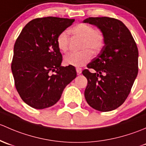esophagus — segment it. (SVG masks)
<instances>
[{"instance_id": "1", "label": "esophagus", "mask_w": 146, "mask_h": 146, "mask_svg": "<svg viewBox=\"0 0 146 146\" xmlns=\"http://www.w3.org/2000/svg\"><path fill=\"white\" fill-rule=\"evenodd\" d=\"M76 72H77V74H79L82 73V69H81L80 67H76Z\"/></svg>"}]
</instances>
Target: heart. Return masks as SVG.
Listing matches in <instances>:
<instances>
[{"instance_id":"b5f03b06","label":"heart","mask_w":146,"mask_h":146,"mask_svg":"<svg viewBox=\"0 0 146 146\" xmlns=\"http://www.w3.org/2000/svg\"><path fill=\"white\" fill-rule=\"evenodd\" d=\"M75 36L83 38L80 52H72L67 54L64 58V64L74 67H81L91 60L92 50L97 53L104 45L105 35L98 29H94L92 25L86 23H79L70 29ZM69 36L67 31H62L57 37V45L62 52H66L69 48Z\"/></svg>"}]
</instances>
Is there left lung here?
I'll return each instance as SVG.
<instances>
[{
  "label": "left lung",
  "mask_w": 146,
  "mask_h": 146,
  "mask_svg": "<svg viewBox=\"0 0 146 146\" xmlns=\"http://www.w3.org/2000/svg\"><path fill=\"white\" fill-rule=\"evenodd\" d=\"M84 22L98 27L105 35V46L82 74L88 80L84 96L90 106L101 112L124 103L139 72V50L128 28L112 17H88Z\"/></svg>",
  "instance_id": "8db88e82"
}]
</instances>
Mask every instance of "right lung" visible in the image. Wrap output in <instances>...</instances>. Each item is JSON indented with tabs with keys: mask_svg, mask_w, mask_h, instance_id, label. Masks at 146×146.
<instances>
[{
	"mask_svg": "<svg viewBox=\"0 0 146 146\" xmlns=\"http://www.w3.org/2000/svg\"><path fill=\"white\" fill-rule=\"evenodd\" d=\"M74 19L36 18L25 25L14 46L11 64L15 85L25 103L35 109L55 105L76 76L74 66H61L57 37ZM54 74H53V72Z\"/></svg>",
	"mask_w": 146,
	"mask_h": 146,
	"instance_id": "right-lung-1",
	"label": "right lung"
}]
</instances>
